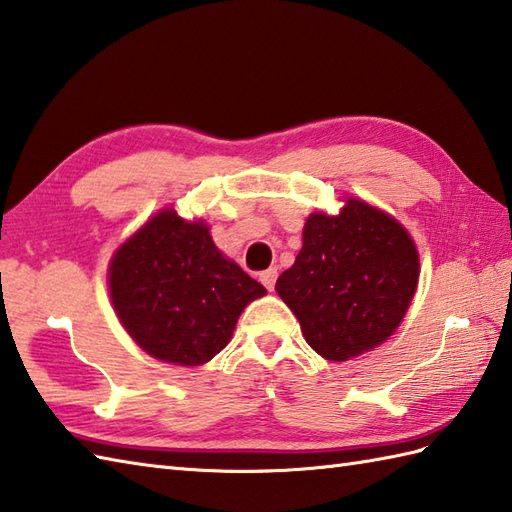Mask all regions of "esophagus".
Segmentation results:
<instances>
[{"mask_svg": "<svg viewBox=\"0 0 512 512\" xmlns=\"http://www.w3.org/2000/svg\"><path fill=\"white\" fill-rule=\"evenodd\" d=\"M276 278H278V269L276 267H271V269H267V271H263V274H260V282H263V285L267 287V291H274Z\"/></svg>", "mask_w": 512, "mask_h": 512, "instance_id": "obj_1", "label": "esophagus"}]
</instances>
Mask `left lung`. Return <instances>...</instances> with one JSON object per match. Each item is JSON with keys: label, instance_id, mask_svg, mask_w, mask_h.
<instances>
[{"label": "left lung", "instance_id": "left-lung-1", "mask_svg": "<svg viewBox=\"0 0 512 512\" xmlns=\"http://www.w3.org/2000/svg\"><path fill=\"white\" fill-rule=\"evenodd\" d=\"M418 249L388 212L350 197L339 214L313 212L302 249L276 291L317 355L348 361L388 339L418 287Z\"/></svg>", "mask_w": 512, "mask_h": 512}]
</instances>
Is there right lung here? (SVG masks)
<instances>
[{"instance_id": "obj_1", "label": "right lung", "mask_w": 512, "mask_h": 512, "mask_svg": "<svg viewBox=\"0 0 512 512\" xmlns=\"http://www.w3.org/2000/svg\"><path fill=\"white\" fill-rule=\"evenodd\" d=\"M109 295L124 331L151 357L203 366L267 289L214 245L208 223L164 208L111 256Z\"/></svg>"}]
</instances>
